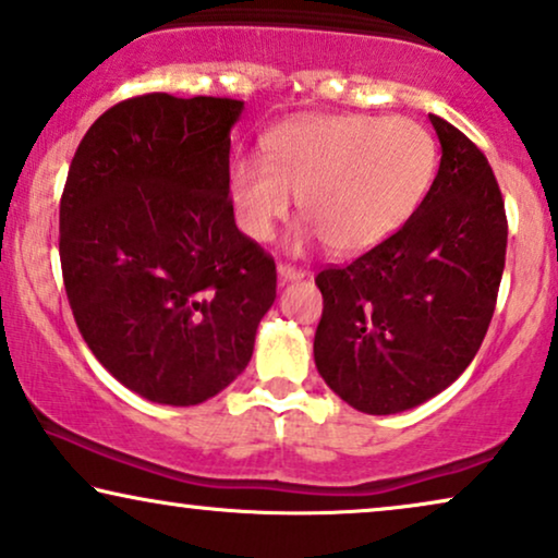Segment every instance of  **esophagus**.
Here are the masks:
<instances>
[{"label":"esophagus","instance_id":"34e87169","mask_svg":"<svg viewBox=\"0 0 558 558\" xmlns=\"http://www.w3.org/2000/svg\"><path fill=\"white\" fill-rule=\"evenodd\" d=\"M277 271H279V279H281V281H294V279L305 277V269H300V266L287 264V262H279Z\"/></svg>","mask_w":558,"mask_h":558}]
</instances>
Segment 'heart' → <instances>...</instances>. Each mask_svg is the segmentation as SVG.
<instances>
[{
    "mask_svg": "<svg viewBox=\"0 0 558 558\" xmlns=\"http://www.w3.org/2000/svg\"><path fill=\"white\" fill-rule=\"evenodd\" d=\"M438 148L421 122L374 114H305L274 130L264 158L230 169L238 226L269 241L292 209L336 253H361L397 233L436 177Z\"/></svg>",
    "mask_w": 558,
    "mask_h": 558,
    "instance_id": "1",
    "label": "heart"
}]
</instances>
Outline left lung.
I'll list each match as a JSON object with an SVG mask.
<instances>
[{
    "label": "left lung",
    "mask_w": 558,
    "mask_h": 558,
    "mask_svg": "<svg viewBox=\"0 0 558 558\" xmlns=\"http://www.w3.org/2000/svg\"><path fill=\"white\" fill-rule=\"evenodd\" d=\"M440 166L404 226L315 284V364L332 392L368 415L415 408L472 364L495 315L508 215L487 156L430 114Z\"/></svg>",
    "instance_id": "8db88e82"
}]
</instances>
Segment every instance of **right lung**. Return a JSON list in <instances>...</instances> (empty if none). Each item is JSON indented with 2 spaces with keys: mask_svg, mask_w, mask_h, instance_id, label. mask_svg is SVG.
Wrapping results in <instances>:
<instances>
[{
  "mask_svg": "<svg viewBox=\"0 0 558 558\" xmlns=\"http://www.w3.org/2000/svg\"><path fill=\"white\" fill-rule=\"evenodd\" d=\"M243 102L150 92L78 143L61 194L63 287L114 379L161 404H199L248 366L277 264L235 226L230 128Z\"/></svg>",
  "mask_w": 558,
  "mask_h": 558,
  "instance_id": "obj_1",
  "label": "right lung"
}]
</instances>
